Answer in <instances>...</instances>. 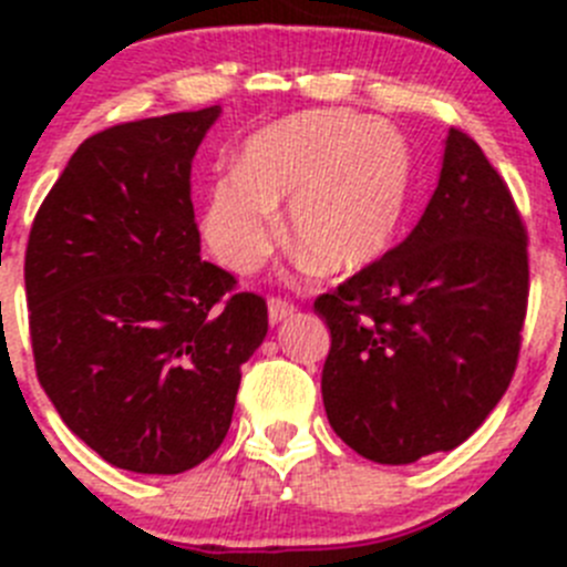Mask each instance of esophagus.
<instances>
[{"mask_svg": "<svg viewBox=\"0 0 567 567\" xmlns=\"http://www.w3.org/2000/svg\"><path fill=\"white\" fill-rule=\"evenodd\" d=\"M295 309L298 307H295L289 298H280V295H272V298H269V320H272V323H280L284 318H289Z\"/></svg>", "mask_w": 567, "mask_h": 567, "instance_id": "esophagus-1", "label": "esophagus"}]
</instances>
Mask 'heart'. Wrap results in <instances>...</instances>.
Returning <instances> with one entry per match:
<instances>
[{
	"instance_id": "heart-1",
	"label": "heart",
	"mask_w": 567,
	"mask_h": 567,
	"mask_svg": "<svg viewBox=\"0 0 567 567\" xmlns=\"http://www.w3.org/2000/svg\"><path fill=\"white\" fill-rule=\"evenodd\" d=\"M412 158L385 122L346 110H309L255 133L235 169L215 175L202 207V235L235 272H252L289 235L329 272L380 255L403 218Z\"/></svg>"
}]
</instances>
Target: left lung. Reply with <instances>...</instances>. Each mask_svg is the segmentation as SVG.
<instances>
[{
  "instance_id": "left-lung-1",
  "label": "left lung",
  "mask_w": 567,
  "mask_h": 567,
  "mask_svg": "<svg viewBox=\"0 0 567 567\" xmlns=\"http://www.w3.org/2000/svg\"><path fill=\"white\" fill-rule=\"evenodd\" d=\"M525 309L517 204L480 144L452 127L417 227L315 300L332 334L320 392L334 434L385 465L457 449L514 378Z\"/></svg>"
}]
</instances>
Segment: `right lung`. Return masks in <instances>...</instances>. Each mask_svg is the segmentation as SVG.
Listing matches in <instances>:
<instances>
[{
	"mask_svg": "<svg viewBox=\"0 0 567 567\" xmlns=\"http://www.w3.org/2000/svg\"><path fill=\"white\" fill-rule=\"evenodd\" d=\"M221 107L90 135L39 207L24 252L37 378L115 468L182 474L224 443L267 300L202 260L195 150Z\"/></svg>",
	"mask_w": 567,
	"mask_h": 567,
	"instance_id": "add662e5",
	"label": "right lung"
}]
</instances>
